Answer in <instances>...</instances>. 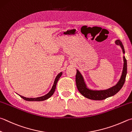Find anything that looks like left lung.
<instances>
[{"mask_svg":"<svg viewBox=\"0 0 132 132\" xmlns=\"http://www.w3.org/2000/svg\"><path fill=\"white\" fill-rule=\"evenodd\" d=\"M116 44L118 45H120L123 53L125 54V49L122 43L119 40H117ZM123 68L122 73L121 77L120 80L118 83L114 87L106 90H91L88 88L84 80V78L78 70H77V73L76 76V82L77 89L79 92L84 96L91 100H102L106 99V98L112 96L118 93L120 89L122 88L126 79L127 74V61L125 57L123 56Z\"/></svg>","mask_w":132,"mask_h":132,"instance_id":"8db88e82","label":"left lung"}]
</instances>
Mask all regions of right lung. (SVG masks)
<instances>
[{
    "instance_id": "add662e5",
    "label": "right lung",
    "mask_w": 132,
    "mask_h": 132,
    "mask_svg": "<svg viewBox=\"0 0 132 132\" xmlns=\"http://www.w3.org/2000/svg\"><path fill=\"white\" fill-rule=\"evenodd\" d=\"M62 74V72H61L58 74V76L56 77L55 79L54 85H53V86H52L51 90H50V92L47 93V94H46L44 96H43L39 97H36V98L25 97H23V96H21V95H20V96L21 97H22L23 99L26 100V101H38V102H40V101H43V100L48 99V98H50L52 95L54 94V93L55 92V89H56V84H57V82H58V81L59 80V78L61 77Z\"/></svg>"
}]
</instances>
